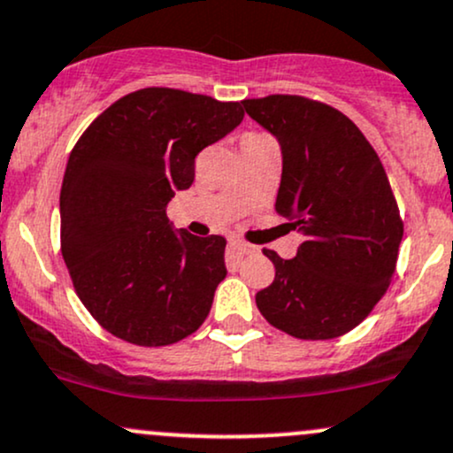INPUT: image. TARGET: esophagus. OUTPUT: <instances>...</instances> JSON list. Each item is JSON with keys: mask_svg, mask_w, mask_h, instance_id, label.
I'll use <instances>...</instances> for the list:
<instances>
[{"mask_svg": "<svg viewBox=\"0 0 453 453\" xmlns=\"http://www.w3.org/2000/svg\"><path fill=\"white\" fill-rule=\"evenodd\" d=\"M230 247L232 250H236L241 256H247V253H256L257 250L253 245H250V242L245 241H238V238H234V241H230Z\"/></svg>", "mask_w": 453, "mask_h": 453, "instance_id": "esophagus-1", "label": "esophagus"}]
</instances>
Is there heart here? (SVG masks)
<instances>
[{"instance_id":"heart-1","label":"heart","mask_w":453,"mask_h":453,"mask_svg":"<svg viewBox=\"0 0 453 453\" xmlns=\"http://www.w3.org/2000/svg\"><path fill=\"white\" fill-rule=\"evenodd\" d=\"M256 139H266V135H262V133H250V135L242 137V142H256Z\"/></svg>"}]
</instances>
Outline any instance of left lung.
Returning a JSON list of instances; mask_svg holds the SVG:
<instances>
[{"mask_svg":"<svg viewBox=\"0 0 453 453\" xmlns=\"http://www.w3.org/2000/svg\"><path fill=\"white\" fill-rule=\"evenodd\" d=\"M242 107L281 146L275 211L305 241L296 257L265 256L275 280L256 295L260 314L299 340H333L370 316L395 273L404 223L379 154L344 113L295 94Z\"/></svg>","mask_w":453,"mask_h":453,"instance_id":"obj_1","label":"left lung"}]
</instances>
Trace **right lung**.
Returning <instances> with one entry per match:
<instances>
[{
    "label": "right lung",
    "mask_w": 453,
    "mask_h": 453,
    "mask_svg": "<svg viewBox=\"0 0 453 453\" xmlns=\"http://www.w3.org/2000/svg\"><path fill=\"white\" fill-rule=\"evenodd\" d=\"M241 103L173 88L118 98L74 143L59 191L62 256L94 320L135 346L196 333L226 277V238L172 230L167 203L196 157L241 124Z\"/></svg>",
    "instance_id": "1"
}]
</instances>
